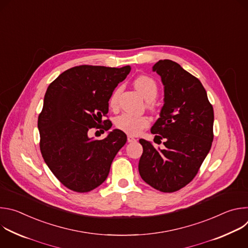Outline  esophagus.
<instances>
[{"label": "esophagus", "mask_w": 248, "mask_h": 248, "mask_svg": "<svg viewBox=\"0 0 248 248\" xmlns=\"http://www.w3.org/2000/svg\"><path fill=\"white\" fill-rule=\"evenodd\" d=\"M127 141H128V142H135L136 139H135L134 137H132V136L128 135V136H127Z\"/></svg>", "instance_id": "34e87169"}]
</instances>
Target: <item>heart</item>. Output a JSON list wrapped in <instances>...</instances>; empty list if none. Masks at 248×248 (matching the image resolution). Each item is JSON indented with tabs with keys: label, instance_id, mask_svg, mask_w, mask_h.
Wrapping results in <instances>:
<instances>
[{
	"label": "heart",
	"instance_id": "heart-1",
	"mask_svg": "<svg viewBox=\"0 0 248 248\" xmlns=\"http://www.w3.org/2000/svg\"><path fill=\"white\" fill-rule=\"evenodd\" d=\"M134 86L147 101L154 100L158 95L157 82L146 76H140L134 79ZM122 92V86L116 87L110 95L109 105L112 109L118 108L119 97ZM150 120L146 116H135L129 113H124L119 116L116 120V125L122 131L129 135H137L143 129L148 127Z\"/></svg>",
	"mask_w": 248,
	"mask_h": 248
}]
</instances>
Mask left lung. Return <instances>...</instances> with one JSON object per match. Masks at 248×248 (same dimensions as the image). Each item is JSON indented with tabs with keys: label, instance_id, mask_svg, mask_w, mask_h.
I'll list each match as a JSON object with an SVG mask.
<instances>
[{
	"label": "left lung",
	"instance_id": "left-lung-1",
	"mask_svg": "<svg viewBox=\"0 0 248 248\" xmlns=\"http://www.w3.org/2000/svg\"><path fill=\"white\" fill-rule=\"evenodd\" d=\"M153 70L162 78L165 99L151 132L165 139V148L156 149L150 141L139 139L143 153L138 170L155 189L174 192L195 178L211 149L214 111L200 80L178 62L161 60Z\"/></svg>",
	"mask_w": 248,
	"mask_h": 248
}]
</instances>
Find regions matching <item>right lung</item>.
I'll list each match as a JSON object with an SVG mask.
<instances>
[{
  "label": "right lung",
  "instance_id": "add662e5",
  "mask_svg": "<svg viewBox=\"0 0 248 248\" xmlns=\"http://www.w3.org/2000/svg\"><path fill=\"white\" fill-rule=\"evenodd\" d=\"M130 66L82 64L68 68L48 87L38 117L42 157L68 189L88 192L102 185L126 135L114 129L102 140L88 136L91 128L109 130V98L124 80ZM104 132V131H103Z\"/></svg>",
  "mask_w": 248,
  "mask_h": 248
}]
</instances>
